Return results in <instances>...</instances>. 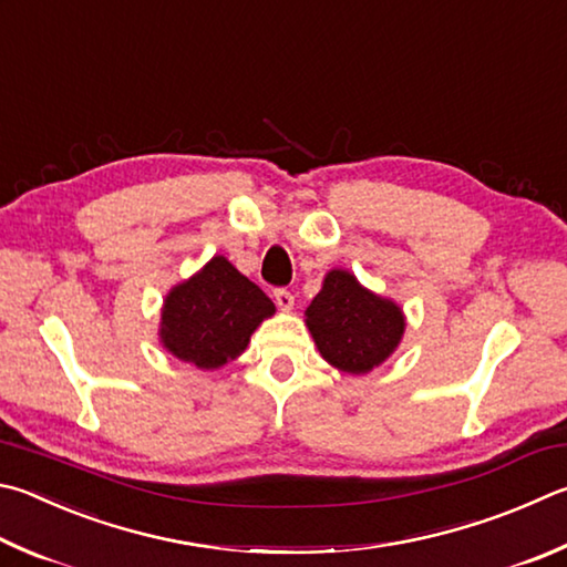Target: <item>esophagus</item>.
Instances as JSON below:
<instances>
[{
	"label": "esophagus",
	"mask_w": 567,
	"mask_h": 567,
	"mask_svg": "<svg viewBox=\"0 0 567 567\" xmlns=\"http://www.w3.org/2000/svg\"><path fill=\"white\" fill-rule=\"evenodd\" d=\"M275 305L280 307V310H292L295 295L290 290H285V287H280V290H275Z\"/></svg>",
	"instance_id": "obj_1"
}]
</instances>
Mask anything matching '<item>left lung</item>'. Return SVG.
<instances>
[{
  "instance_id": "left-lung-1",
  "label": "left lung",
  "mask_w": 567,
  "mask_h": 567,
  "mask_svg": "<svg viewBox=\"0 0 567 567\" xmlns=\"http://www.w3.org/2000/svg\"><path fill=\"white\" fill-rule=\"evenodd\" d=\"M305 322L319 354L347 374H367L386 362L406 327L396 302L367 290L347 270L327 272Z\"/></svg>"
}]
</instances>
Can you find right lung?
<instances>
[{
  "label": "right lung",
  "instance_id": "obj_1",
  "mask_svg": "<svg viewBox=\"0 0 567 567\" xmlns=\"http://www.w3.org/2000/svg\"><path fill=\"white\" fill-rule=\"evenodd\" d=\"M275 315V305L215 255L200 272L173 287L161 310V344L181 362L198 369H220L238 359L262 319Z\"/></svg>",
  "mask_w": 567,
  "mask_h": 567
}]
</instances>
